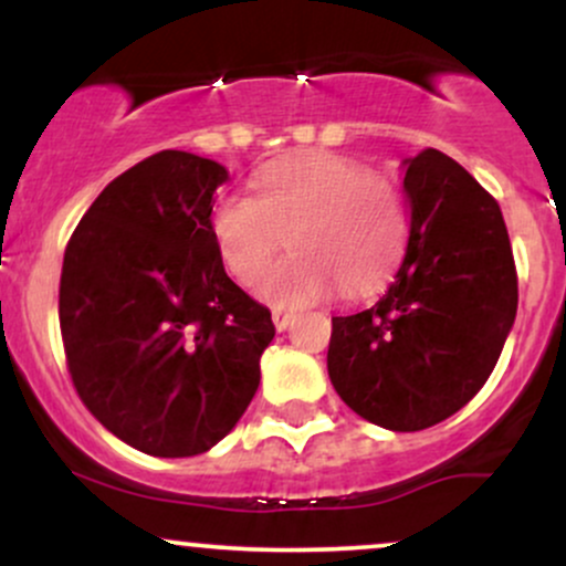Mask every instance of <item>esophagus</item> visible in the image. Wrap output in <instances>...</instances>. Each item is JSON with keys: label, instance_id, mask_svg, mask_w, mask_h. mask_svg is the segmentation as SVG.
Segmentation results:
<instances>
[{"label": "esophagus", "instance_id": "1", "mask_svg": "<svg viewBox=\"0 0 566 566\" xmlns=\"http://www.w3.org/2000/svg\"><path fill=\"white\" fill-rule=\"evenodd\" d=\"M271 319H274V327L282 333V329H287L292 324V314L290 311H282V308H274V314H271Z\"/></svg>", "mask_w": 566, "mask_h": 566}]
</instances>
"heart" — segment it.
<instances>
[{
  "instance_id": "b5f03b06",
  "label": "heart",
  "mask_w": 566,
  "mask_h": 566,
  "mask_svg": "<svg viewBox=\"0 0 566 566\" xmlns=\"http://www.w3.org/2000/svg\"><path fill=\"white\" fill-rule=\"evenodd\" d=\"M290 235L295 253L264 268ZM212 237L237 282L276 308H301L340 287L367 295L399 263L407 210L399 188L340 154L274 161L255 178V199L223 193L212 207Z\"/></svg>"
}]
</instances>
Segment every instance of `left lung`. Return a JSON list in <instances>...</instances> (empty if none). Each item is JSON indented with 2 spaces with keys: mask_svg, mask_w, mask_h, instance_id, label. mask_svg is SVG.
Masks as SVG:
<instances>
[{
  "mask_svg": "<svg viewBox=\"0 0 566 566\" xmlns=\"http://www.w3.org/2000/svg\"><path fill=\"white\" fill-rule=\"evenodd\" d=\"M405 165V261L373 308L333 316L327 369L369 423L423 431L469 405L492 375L518 282L495 197L437 148Z\"/></svg>",
  "mask_w": 566,
  "mask_h": 566,
  "instance_id": "8db88e82",
  "label": "left lung"
}]
</instances>
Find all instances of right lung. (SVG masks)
I'll use <instances>...</instances> for the list:
<instances>
[{
	"mask_svg": "<svg viewBox=\"0 0 566 566\" xmlns=\"http://www.w3.org/2000/svg\"><path fill=\"white\" fill-rule=\"evenodd\" d=\"M226 180L212 159L154 154L103 188L63 255L71 382L114 437L154 458L207 452L239 423L276 333L212 237Z\"/></svg>",
	"mask_w": 566,
	"mask_h": 566,
	"instance_id": "add662e5",
	"label": "right lung"
}]
</instances>
